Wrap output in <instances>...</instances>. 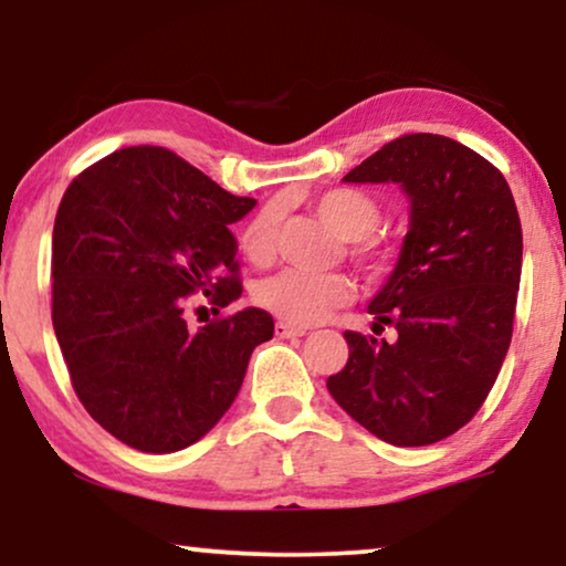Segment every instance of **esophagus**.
Listing matches in <instances>:
<instances>
[{
  "label": "esophagus",
  "instance_id": "obj_1",
  "mask_svg": "<svg viewBox=\"0 0 566 566\" xmlns=\"http://www.w3.org/2000/svg\"><path fill=\"white\" fill-rule=\"evenodd\" d=\"M304 332H306L304 327H296V324H291V322H275V337H281V339L301 337Z\"/></svg>",
  "mask_w": 566,
  "mask_h": 566
}]
</instances>
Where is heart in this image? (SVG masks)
I'll use <instances>...</instances> for the list:
<instances>
[{
    "instance_id": "heart-1",
    "label": "heart",
    "mask_w": 566,
    "mask_h": 566,
    "mask_svg": "<svg viewBox=\"0 0 566 566\" xmlns=\"http://www.w3.org/2000/svg\"><path fill=\"white\" fill-rule=\"evenodd\" d=\"M314 213L347 239L350 260L370 275H386L397 265V250L381 242L376 231L384 223V206L374 192L363 188H332L308 200ZM281 231V206L265 203L239 231V250L254 265L273 260ZM353 283L339 273H304L285 268L268 275L254 291V301L270 314L291 324H314L329 316L335 308L350 304Z\"/></svg>"
}]
</instances>
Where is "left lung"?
<instances>
[{
    "label": "left lung",
    "mask_w": 566,
    "mask_h": 566,
    "mask_svg": "<svg viewBox=\"0 0 566 566\" xmlns=\"http://www.w3.org/2000/svg\"><path fill=\"white\" fill-rule=\"evenodd\" d=\"M399 182L412 200L399 265L374 298V332H345L350 358L327 389L391 446H430L484 405L505 360L521 285L523 231L510 185L453 138L407 134L345 175Z\"/></svg>",
    "instance_id": "obj_1"
}]
</instances>
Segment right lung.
I'll use <instances>...</instances> for the list:
<instances>
[{
  "label": "right lung",
  "mask_w": 566,
  "mask_h": 566,
  "mask_svg": "<svg viewBox=\"0 0 566 566\" xmlns=\"http://www.w3.org/2000/svg\"><path fill=\"white\" fill-rule=\"evenodd\" d=\"M254 208L161 146H128L84 169L53 223L51 319L92 420L136 451L172 453L237 399L262 308L219 314L242 293L229 223ZM190 295L217 312L190 331Z\"/></svg>",
  "instance_id": "1"
}]
</instances>
